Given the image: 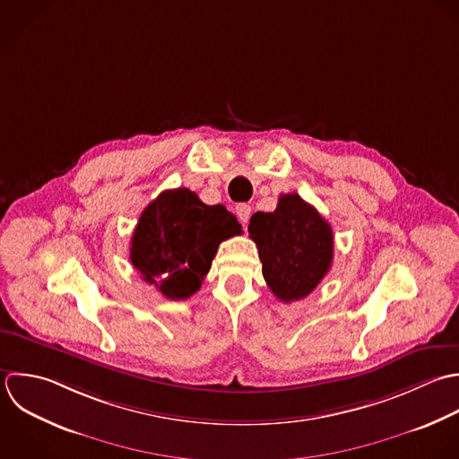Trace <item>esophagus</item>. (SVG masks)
<instances>
[{
    "label": "esophagus",
    "mask_w": 459,
    "mask_h": 459,
    "mask_svg": "<svg viewBox=\"0 0 459 459\" xmlns=\"http://www.w3.org/2000/svg\"><path fill=\"white\" fill-rule=\"evenodd\" d=\"M236 214H238L239 221H241L243 225H247L248 220H250V216H252V207L247 205V204H239V205H236Z\"/></svg>",
    "instance_id": "obj_1"
}]
</instances>
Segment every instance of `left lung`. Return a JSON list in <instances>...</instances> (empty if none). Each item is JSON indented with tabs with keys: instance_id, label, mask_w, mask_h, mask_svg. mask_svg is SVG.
Instances as JSON below:
<instances>
[{
	"instance_id": "1",
	"label": "left lung",
	"mask_w": 459,
	"mask_h": 459,
	"mask_svg": "<svg viewBox=\"0 0 459 459\" xmlns=\"http://www.w3.org/2000/svg\"><path fill=\"white\" fill-rule=\"evenodd\" d=\"M248 234L259 248L268 288L286 304L307 297L331 270L333 229L297 193L282 195L273 212H255Z\"/></svg>"
}]
</instances>
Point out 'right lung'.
<instances>
[{
	"instance_id": "obj_1",
	"label": "right lung",
	"mask_w": 459,
	"mask_h": 459,
	"mask_svg": "<svg viewBox=\"0 0 459 459\" xmlns=\"http://www.w3.org/2000/svg\"><path fill=\"white\" fill-rule=\"evenodd\" d=\"M241 232L223 205H207L186 187L168 189L139 216L130 261L166 299L184 300L200 290L220 243Z\"/></svg>"
}]
</instances>
